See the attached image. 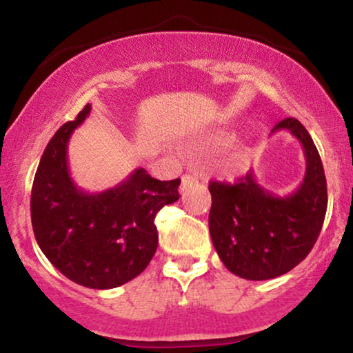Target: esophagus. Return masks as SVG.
Listing matches in <instances>:
<instances>
[{"label": "esophagus", "mask_w": 353, "mask_h": 353, "mask_svg": "<svg viewBox=\"0 0 353 353\" xmlns=\"http://www.w3.org/2000/svg\"><path fill=\"white\" fill-rule=\"evenodd\" d=\"M197 177L196 176H190V174H184L181 179V192H184V190H188L189 188H192L194 184H197Z\"/></svg>", "instance_id": "esophagus-1"}]
</instances>
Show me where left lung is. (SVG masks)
Instances as JSON below:
<instances>
[{"instance_id": "1", "label": "left lung", "mask_w": 353, "mask_h": 353, "mask_svg": "<svg viewBox=\"0 0 353 353\" xmlns=\"http://www.w3.org/2000/svg\"><path fill=\"white\" fill-rule=\"evenodd\" d=\"M301 141L307 169L302 184L289 196H275L249 171L236 184L212 181L209 230L219 257L232 274L267 281L287 274L317 242L327 212V181L319 151L295 117L274 125Z\"/></svg>"}]
</instances>
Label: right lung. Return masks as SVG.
Here are the masks:
<instances>
[{"mask_svg": "<svg viewBox=\"0 0 353 353\" xmlns=\"http://www.w3.org/2000/svg\"><path fill=\"white\" fill-rule=\"evenodd\" d=\"M91 106L63 124L44 149L33 189L36 242L61 274L89 289H114L137 277L157 249L156 214L179 199L181 179L157 181L143 168L116 188L84 192L71 179L68 143Z\"/></svg>", "mask_w": 353, "mask_h": 353, "instance_id": "obj_1", "label": "right lung"}]
</instances>
